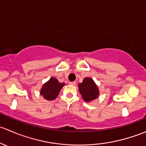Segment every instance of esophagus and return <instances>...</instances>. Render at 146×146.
<instances>
[{
  "label": "esophagus",
  "instance_id": "1",
  "mask_svg": "<svg viewBox=\"0 0 146 146\" xmlns=\"http://www.w3.org/2000/svg\"><path fill=\"white\" fill-rule=\"evenodd\" d=\"M70 84L72 85V86H74V85H76V82H70Z\"/></svg>",
  "mask_w": 146,
  "mask_h": 146
}]
</instances>
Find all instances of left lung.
<instances>
[{"mask_svg":"<svg viewBox=\"0 0 146 146\" xmlns=\"http://www.w3.org/2000/svg\"><path fill=\"white\" fill-rule=\"evenodd\" d=\"M79 92L84 102H92L99 96V89L92 78L85 77L82 83L78 84Z\"/></svg>","mask_w":146,"mask_h":146,"instance_id":"left-lung-1","label":"left lung"}]
</instances>
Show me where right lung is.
Here are the masks:
<instances>
[{
	"label": "right lung",
	"mask_w": 146,
	"mask_h": 146,
	"mask_svg": "<svg viewBox=\"0 0 146 146\" xmlns=\"http://www.w3.org/2000/svg\"><path fill=\"white\" fill-rule=\"evenodd\" d=\"M64 85L65 83H60L57 79L51 77L42 85L40 94L46 100H54L58 96L60 90Z\"/></svg>",
	"instance_id": "right-lung-1"
}]
</instances>
